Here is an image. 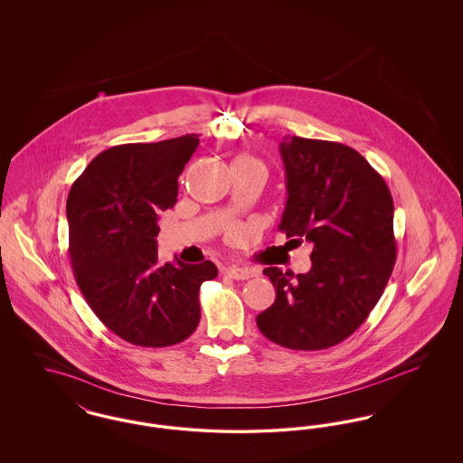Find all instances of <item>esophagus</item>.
Returning a JSON list of instances; mask_svg holds the SVG:
<instances>
[{"instance_id": "obj_1", "label": "esophagus", "mask_w": 463, "mask_h": 463, "mask_svg": "<svg viewBox=\"0 0 463 463\" xmlns=\"http://www.w3.org/2000/svg\"><path fill=\"white\" fill-rule=\"evenodd\" d=\"M227 274H229V278L238 279V281H244V279H250V278L255 276L253 270H250V269H246V267H238V265L229 267V269H227Z\"/></svg>"}]
</instances>
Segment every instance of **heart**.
Returning <instances> with one entry per match:
<instances>
[{
	"mask_svg": "<svg viewBox=\"0 0 463 463\" xmlns=\"http://www.w3.org/2000/svg\"><path fill=\"white\" fill-rule=\"evenodd\" d=\"M250 163H257V161L250 156H238L236 161H234V165H250Z\"/></svg>",
	"mask_w": 463,
	"mask_h": 463,
	"instance_id": "obj_1",
	"label": "heart"
}]
</instances>
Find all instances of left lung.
Wrapping results in <instances>:
<instances>
[{"instance_id":"8db88e82","label":"left lung","mask_w":463,"mask_h":463,"mask_svg":"<svg viewBox=\"0 0 463 463\" xmlns=\"http://www.w3.org/2000/svg\"><path fill=\"white\" fill-rule=\"evenodd\" d=\"M279 151L288 189L279 231L312 244V267L297 276L264 269L276 300L257 326L287 349L321 351L351 336L387 287L394 203L383 176L349 146L288 135Z\"/></svg>"}]
</instances>
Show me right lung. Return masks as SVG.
I'll list each match as a JSON object with an SVG mask.
<instances>
[{
	"instance_id": "1",
	"label": "right lung",
	"mask_w": 463,
	"mask_h": 463,
	"mask_svg": "<svg viewBox=\"0 0 463 463\" xmlns=\"http://www.w3.org/2000/svg\"><path fill=\"white\" fill-rule=\"evenodd\" d=\"M198 137L110 147L91 159L67 196L76 283L95 316L133 345L168 347L191 336L201 283L219 274L210 260L157 262V213L175 204Z\"/></svg>"
}]
</instances>
